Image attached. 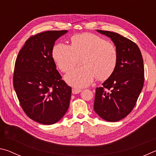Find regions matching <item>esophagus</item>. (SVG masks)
<instances>
[{
  "label": "esophagus",
  "instance_id": "obj_1",
  "mask_svg": "<svg viewBox=\"0 0 156 156\" xmlns=\"http://www.w3.org/2000/svg\"><path fill=\"white\" fill-rule=\"evenodd\" d=\"M80 91H81V90H80V89H76V88L72 89V93L73 94H77L78 93H80Z\"/></svg>",
  "mask_w": 156,
  "mask_h": 156
}]
</instances>
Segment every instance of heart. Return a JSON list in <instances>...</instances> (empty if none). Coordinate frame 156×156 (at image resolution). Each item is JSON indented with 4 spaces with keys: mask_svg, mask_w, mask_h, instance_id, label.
<instances>
[{
    "mask_svg": "<svg viewBox=\"0 0 156 156\" xmlns=\"http://www.w3.org/2000/svg\"><path fill=\"white\" fill-rule=\"evenodd\" d=\"M52 56L58 67L67 72L81 60L83 67H77L65 76L67 83L75 87L88 86L95 77L105 80L114 72L118 61L115 46L93 34L84 33L72 36L71 46L58 43L54 47Z\"/></svg>",
    "mask_w": 156,
    "mask_h": 156,
    "instance_id": "1",
    "label": "heart"
}]
</instances>
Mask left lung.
<instances>
[{
    "instance_id": "1",
    "label": "left lung",
    "mask_w": 156,
    "mask_h": 156,
    "mask_svg": "<svg viewBox=\"0 0 156 156\" xmlns=\"http://www.w3.org/2000/svg\"><path fill=\"white\" fill-rule=\"evenodd\" d=\"M97 31L114 43L118 61L110 77L96 89L94 109L103 120L116 122L129 115L136 104L144 85L143 59L134 42L112 31Z\"/></svg>"
}]
</instances>
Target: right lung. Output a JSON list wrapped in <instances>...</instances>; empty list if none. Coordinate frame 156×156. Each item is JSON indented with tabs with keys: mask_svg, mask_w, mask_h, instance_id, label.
I'll use <instances>...</instances> for the list:
<instances>
[{
	"mask_svg": "<svg viewBox=\"0 0 156 156\" xmlns=\"http://www.w3.org/2000/svg\"><path fill=\"white\" fill-rule=\"evenodd\" d=\"M67 30L47 31L31 36L18 52L13 85L23 110L29 118L53 125L69 106L72 88L56 69L52 50Z\"/></svg>",
	"mask_w": 156,
	"mask_h": 156,
	"instance_id": "1",
	"label": "right lung"
}]
</instances>
